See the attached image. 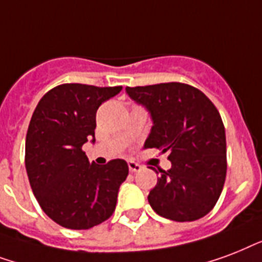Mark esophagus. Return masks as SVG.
I'll list each match as a JSON object with an SVG mask.
<instances>
[{"label": "esophagus", "instance_id": "esophagus-1", "mask_svg": "<svg viewBox=\"0 0 262 262\" xmlns=\"http://www.w3.org/2000/svg\"><path fill=\"white\" fill-rule=\"evenodd\" d=\"M128 169L131 172H139L142 169V167L139 165V164L134 163V161H129L128 163Z\"/></svg>", "mask_w": 262, "mask_h": 262}]
</instances>
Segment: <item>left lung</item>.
<instances>
[{
  "label": "left lung",
  "mask_w": 262,
  "mask_h": 262,
  "mask_svg": "<svg viewBox=\"0 0 262 262\" xmlns=\"http://www.w3.org/2000/svg\"><path fill=\"white\" fill-rule=\"evenodd\" d=\"M125 93L153 121L143 149L169 154L171 168L160 169L150 206L173 222L204 217L217 202L227 173L226 129L216 106L184 83L125 87Z\"/></svg>",
  "instance_id": "obj_1"
}]
</instances>
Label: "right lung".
Returning a JSON list of instances; mask_svg holds the SVG:
<instances>
[{"mask_svg":"<svg viewBox=\"0 0 262 262\" xmlns=\"http://www.w3.org/2000/svg\"><path fill=\"white\" fill-rule=\"evenodd\" d=\"M123 87L67 83L40 98L26 137V169L45 213L70 230H89L112 216L128 165L90 163L82 146L94 142L99 105Z\"/></svg>","mask_w":262,"mask_h":262,"instance_id":"right-lung-1","label":"right lung"}]
</instances>
